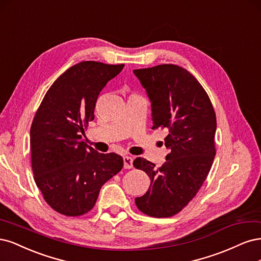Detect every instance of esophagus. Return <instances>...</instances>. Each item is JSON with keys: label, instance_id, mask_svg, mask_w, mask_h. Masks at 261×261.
Returning a JSON list of instances; mask_svg holds the SVG:
<instances>
[{"label": "esophagus", "instance_id": "34e87169", "mask_svg": "<svg viewBox=\"0 0 261 261\" xmlns=\"http://www.w3.org/2000/svg\"><path fill=\"white\" fill-rule=\"evenodd\" d=\"M123 167L125 169H131L133 167V158L131 156H124L123 157Z\"/></svg>", "mask_w": 261, "mask_h": 261}]
</instances>
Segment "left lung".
Wrapping results in <instances>:
<instances>
[{"mask_svg":"<svg viewBox=\"0 0 261 261\" xmlns=\"http://www.w3.org/2000/svg\"><path fill=\"white\" fill-rule=\"evenodd\" d=\"M152 107V129H166V162L156 168L145 158L133 166L145 171L150 186L136 205L150 217H171L186 207L203 186L216 156V114L194 75L176 65L136 69Z\"/></svg>","mask_w":261,"mask_h":261,"instance_id":"obj_1","label":"left lung"}]
</instances>
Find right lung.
<instances>
[{
    "mask_svg": "<svg viewBox=\"0 0 261 261\" xmlns=\"http://www.w3.org/2000/svg\"><path fill=\"white\" fill-rule=\"evenodd\" d=\"M124 65L81 62L67 69L46 92L30 129L31 165L46 203L65 216L94 207L103 184L123 167L115 153L102 154L81 140L100 91Z\"/></svg>",
    "mask_w": 261,
    "mask_h": 261,
    "instance_id": "right-lung-1",
    "label": "right lung"
}]
</instances>
